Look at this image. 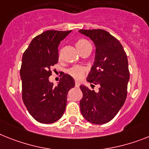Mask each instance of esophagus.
<instances>
[{"label": "esophagus", "mask_w": 149, "mask_h": 149, "mask_svg": "<svg viewBox=\"0 0 149 149\" xmlns=\"http://www.w3.org/2000/svg\"><path fill=\"white\" fill-rule=\"evenodd\" d=\"M75 86H76V87H79V82H75Z\"/></svg>", "instance_id": "1"}]
</instances>
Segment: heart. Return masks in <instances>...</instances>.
<instances>
[{"mask_svg":"<svg viewBox=\"0 0 149 149\" xmlns=\"http://www.w3.org/2000/svg\"><path fill=\"white\" fill-rule=\"evenodd\" d=\"M91 45V44L88 41L84 38H79L77 40V47H78V49L80 51L86 48V47ZM59 57H61V53H59ZM86 69L81 66H75L72 67L68 70V73L70 75L72 78H74L77 80H79L82 77H84V75L86 74Z\"/></svg>","mask_w":149,"mask_h":149,"instance_id":"1","label":"heart"}]
</instances>
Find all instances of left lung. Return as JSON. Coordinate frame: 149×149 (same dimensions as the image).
I'll use <instances>...</instances> for the list:
<instances>
[{"mask_svg": "<svg viewBox=\"0 0 149 149\" xmlns=\"http://www.w3.org/2000/svg\"><path fill=\"white\" fill-rule=\"evenodd\" d=\"M96 47L94 64L87 81L98 85L96 93L80 86V111L86 120L95 124L108 123L123 105L127 95L130 71L127 54L117 38L104 29H80Z\"/></svg>", "mask_w": 149, "mask_h": 149, "instance_id": "obj_1", "label": "left lung"}]
</instances>
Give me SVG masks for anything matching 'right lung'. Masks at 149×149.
I'll return each instance as SVG.
<instances>
[{
	"instance_id": "right-lung-1",
	"label": "right lung",
	"mask_w": 149,
	"mask_h": 149,
	"mask_svg": "<svg viewBox=\"0 0 149 149\" xmlns=\"http://www.w3.org/2000/svg\"><path fill=\"white\" fill-rule=\"evenodd\" d=\"M70 31L47 30L35 37L23 53L20 77L22 98L29 113L42 123H52L63 116L67 92L74 79L63 74L57 86L49 82L52 67L58 62V45Z\"/></svg>"
}]
</instances>
